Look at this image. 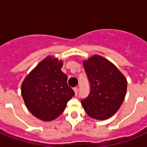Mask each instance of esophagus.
Wrapping results in <instances>:
<instances>
[{
  "label": "esophagus",
  "instance_id": "1",
  "mask_svg": "<svg viewBox=\"0 0 147 147\" xmlns=\"http://www.w3.org/2000/svg\"><path fill=\"white\" fill-rule=\"evenodd\" d=\"M78 90H78V87H75V88H74V91H75V94H76V95H77V94H78Z\"/></svg>",
  "mask_w": 147,
  "mask_h": 147
}]
</instances>
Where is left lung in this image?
Listing matches in <instances>:
<instances>
[{
    "instance_id": "left-lung-1",
    "label": "left lung",
    "mask_w": 147,
    "mask_h": 147,
    "mask_svg": "<svg viewBox=\"0 0 147 147\" xmlns=\"http://www.w3.org/2000/svg\"><path fill=\"white\" fill-rule=\"evenodd\" d=\"M90 84V92L81 101L86 114L93 119L106 120L117 113L127 92V80L112 62L100 55L83 61Z\"/></svg>"
}]
</instances>
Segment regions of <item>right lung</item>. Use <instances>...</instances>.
<instances>
[{
    "instance_id": "1",
    "label": "right lung",
    "mask_w": 147,
    "mask_h": 147,
    "mask_svg": "<svg viewBox=\"0 0 147 147\" xmlns=\"http://www.w3.org/2000/svg\"><path fill=\"white\" fill-rule=\"evenodd\" d=\"M63 61L53 56L43 59L24 79L21 94L31 114L43 121H51L64 111L74 90L61 71Z\"/></svg>"
}]
</instances>
